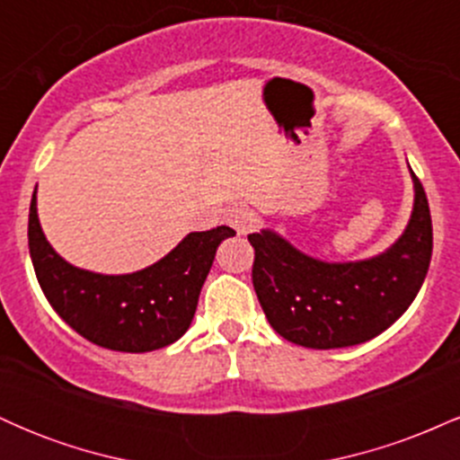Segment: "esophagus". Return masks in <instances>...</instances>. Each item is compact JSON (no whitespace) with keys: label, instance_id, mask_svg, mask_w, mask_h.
<instances>
[{"label":"esophagus","instance_id":"34e87169","mask_svg":"<svg viewBox=\"0 0 460 460\" xmlns=\"http://www.w3.org/2000/svg\"><path fill=\"white\" fill-rule=\"evenodd\" d=\"M225 223L234 226L237 234L244 235L248 231H252V226H255V216H252V212L246 208V205H234V208L226 209Z\"/></svg>","mask_w":460,"mask_h":460}]
</instances>
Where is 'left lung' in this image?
Wrapping results in <instances>:
<instances>
[{
  "mask_svg": "<svg viewBox=\"0 0 460 460\" xmlns=\"http://www.w3.org/2000/svg\"><path fill=\"white\" fill-rule=\"evenodd\" d=\"M413 177V212L387 251L361 261H322L263 229L255 248L252 288L268 322L292 344L331 350L381 335L413 303L432 255V220L424 188Z\"/></svg>",
  "mask_w": 460,
  "mask_h": 460,
  "instance_id": "left-lung-1",
  "label": "left lung"
}]
</instances>
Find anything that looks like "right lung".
<instances>
[{"instance_id": "1", "label": "right lung", "mask_w": 460, "mask_h": 460, "mask_svg": "<svg viewBox=\"0 0 460 460\" xmlns=\"http://www.w3.org/2000/svg\"><path fill=\"white\" fill-rule=\"evenodd\" d=\"M231 235V226L194 231L145 270L99 274L58 255L40 229L36 190L30 203V257L47 300L73 331L119 352L157 350L190 329L216 248Z\"/></svg>"}]
</instances>
